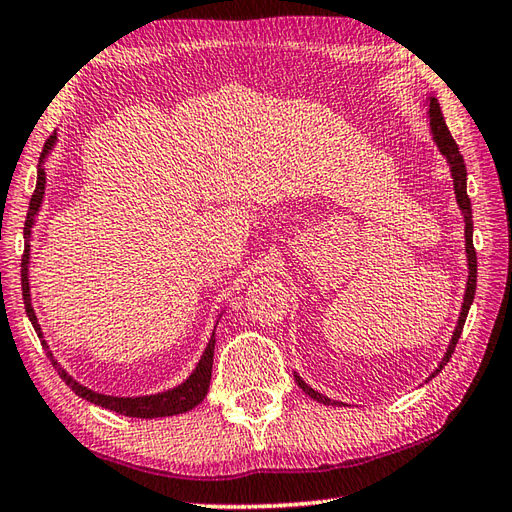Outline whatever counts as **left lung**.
Segmentation results:
<instances>
[{
	"instance_id": "left-lung-1",
	"label": "left lung",
	"mask_w": 512,
	"mask_h": 512,
	"mask_svg": "<svg viewBox=\"0 0 512 512\" xmlns=\"http://www.w3.org/2000/svg\"><path fill=\"white\" fill-rule=\"evenodd\" d=\"M426 114H429V128H431L433 143L437 145V150H440V154L446 159L448 168H451L455 198H457V205H460L462 216H464V241H466V260H468V280H466V291H464V302H462L460 318H457V327L453 331L451 342H448V349L444 353L442 362L437 364V369L429 375V380H431V378H435V375L446 367V362L451 360L453 351H455V344H457V340H460V336H462V329H464V322H466V316H468V309H471L473 298H475L477 254H475V247H473V210H471V198H468V194H466V165H464V159H462V154H460V148H457L455 139L451 137V132H448L446 121H444L442 110H440V103H437V99L433 95L426 97ZM294 378H296L298 387L305 391L309 398H314V400H318L322 404H331V406H336V404L347 406L344 402L331 400V398H327V395H322L316 389H311L309 384L302 380L298 373H294Z\"/></svg>"
}]
</instances>
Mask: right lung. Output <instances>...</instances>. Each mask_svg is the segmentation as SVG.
Returning a JSON list of instances; mask_svg holds the SVG:
<instances>
[{
	"instance_id": "right-lung-1",
	"label": "right lung",
	"mask_w": 512,
	"mask_h": 512,
	"mask_svg": "<svg viewBox=\"0 0 512 512\" xmlns=\"http://www.w3.org/2000/svg\"><path fill=\"white\" fill-rule=\"evenodd\" d=\"M55 143H57V132H52L48 141L44 143V150H41V156H39L37 187H35L33 198H30V207H28V214H26V227H24L26 245H24V258H22V296H24V307H26L28 320H30V325L35 327V333L41 340V347L46 349L52 367H55V371L59 373V378L64 380L68 387L79 395V398L97 404V406H101V409H108V411L128 415V417H145V420H152V417H170V415L192 411L194 406L203 402V398L207 395V389H210L212 364H214V344H216L214 333H212L210 342H207L201 360H198L194 371L190 373V378L183 380L179 387H174V389L152 393V395H137V398H119V395H106V393H99V391H92L88 387H83V384L72 378V375L55 360V356H52L48 342L44 340V331H41V325H39V320L35 316L33 298H30L28 267H30V238H33V227H35V221H37V212H39L41 201H44V194H46V168H44V163L48 159V154L52 152V148H55ZM221 316H223V311L218 314V320H221ZM218 320H216V325H218Z\"/></svg>"
}]
</instances>
